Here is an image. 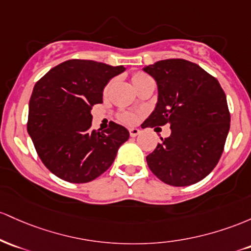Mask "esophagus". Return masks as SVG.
Listing matches in <instances>:
<instances>
[{
  "label": "esophagus",
  "mask_w": 251,
  "mask_h": 251,
  "mask_svg": "<svg viewBox=\"0 0 251 251\" xmlns=\"http://www.w3.org/2000/svg\"><path fill=\"white\" fill-rule=\"evenodd\" d=\"M140 133H141V130H140V129H137V128H131V129H129V134H130L131 137L137 136V135H139Z\"/></svg>",
  "instance_id": "obj_1"
}]
</instances>
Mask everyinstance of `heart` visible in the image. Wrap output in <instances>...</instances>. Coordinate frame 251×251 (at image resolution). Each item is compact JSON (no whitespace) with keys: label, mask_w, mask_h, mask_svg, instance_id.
Returning <instances> with one entry per match:
<instances>
[{"label":"heart","mask_w":251,"mask_h":251,"mask_svg":"<svg viewBox=\"0 0 251 251\" xmlns=\"http://www.w3.org/2000/svg\"><path fill=\"white\" fill-rule=\"evenodd\" d=\"M146 78H149V75H146V73L137 72L131 77V80H133V84H135L137 83V81L146 79ZM118 120H120L121 122L126 123V125H131V123H134L135 120H136V115L133 114V112H121V114L118 115Z\"/></svg>","instance_id":"heart-1"}]
</instances>
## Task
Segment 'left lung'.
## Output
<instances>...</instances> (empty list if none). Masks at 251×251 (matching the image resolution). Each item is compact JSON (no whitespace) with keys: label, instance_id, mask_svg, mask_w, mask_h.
I'll return each instance as SVG.
<instances>
[{"label":"left lung","instance_id":"left-lung-1","mask_svg":"<svg viewBox=\"0 0 251 251\" xmlns=\"http://www.w3.org/2000/svg\"><path fill=\"white\" fill-rule=\"evenodd\" d=\"M157 84V103L143 128L170 125L171 136L146 157L165 184L188 186L216 167L230 129L226 96L215 77L185 59H166L143 69Z\"/></svg>","mask_w":251,"mask_h":251}]
</instances>
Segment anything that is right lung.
Segmentation results:
<instances>
[{
  "label": "right lung",
  "mask_w": 251,
  "mask_h": 251,
  "mask_svg": "<svg viewBox=\"0 0 251 251\" xmlns=\"http://www.w3.org/2000/svg\"><path fill=\"white\" fill-rule=\"evenodd\" d=\"M125 67L72 59L36 81L29 100L27 130L39 157L58 178L84 184L108 170L129 139L125 126L111 122L91 129V109L103 102V90Z\"/></svg>",
  "instance_id": "right-lung-1"
}]
</instances>
